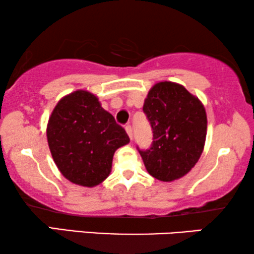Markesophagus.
Instances as JSON below:
<instances>
[{
  "label": "esophagus",
  "mask_w": 254,
  "mask_h": 254,
  "mask_svg": "<svg viewBox=\"0 0 254 254\" xmlns=\"http://www.w3.org/2000/svg\"><path fill=\"white\" fill-rule=\"evenodd\" d=\"M126 131L130 140H133V128H131V126H126Z\"/></svg>",
  "instance_id": "esophagus-1"
}]
</instances>
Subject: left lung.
Instances as JSON below:
<instances>
[{
  "mask_svg": "<svg viewBox=\"0 0 254 254\" xmlns=\"http://www.w3.org/2000/svg\"><path fill=\"white\" fill-rule=\"evenodd\" d=\"M143 112L152 129V143L138 149L154 178L173 182L189 173L203 151L207 116L199 99L183 85L159 82L148 92Z\"/></svg>",
  "mask_w": 254,
  "mask_h": 254,
  "instance_id": "1",
  "label": "left lung"
}]
</instances>
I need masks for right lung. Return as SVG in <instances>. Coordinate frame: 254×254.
<instances>
[{
  "label": "right lung",
  "instance_id": "obj_1",
  "mask_svg": "<svg viewBox=\"0 0 254 254\" xmlns=\"http://www.w3.org/2000/svg\"><path fill=\"white\" fill-rule=\"evenodd\" d=\"M47 141L64 177L76 185L93 187L109 177L114 152L129 137L95 95L77 90L54 107Z\"/></svg>",
  "mask_w": 254,
  "mask_h": 254
}]
</instances>
